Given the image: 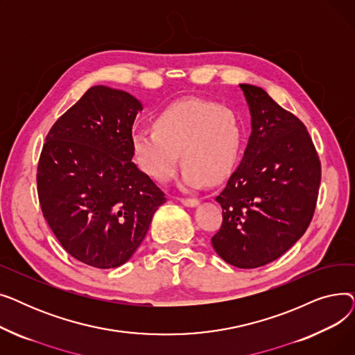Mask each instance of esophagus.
Returning <instances> with one entry per match:
<instances>
[{
	"mask_svg": "<svg viewBox=\"0 0 355 355\" xmlns=\"http://www.w3.org/2000/svg\"><path fill=\"white\" fill-rule=\"evenodd\" d=\"M180 201L184 204V206H187V207H194V206H197V204L200 202L198 198H190V197H181Z\"/></svg>",
	"mask_w": 355,
	"mask_h": 355,
	"instance_id": "1",
	"label": "esophagus"
}]
</instances>
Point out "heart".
Instances as JSON below:
<instances>
[{
	"label": "heart",
	"instance_id": "1",
	"mask_svg": "<svg viewBox=\"0 0 355 355\" xmlns=\"http://www.w3.org/2000/svg\"><path fill=\"white\" fill-rule=\"evenodd\" d=\"M130 141L144 173L168 181L182 158L184 187L197 189L206 181L217 184L230 174L240 151L241 126L230 109L185 99L159 110L154 129L135 130Z\"/></svg>",
	"mask_w": 355,
	"mask_h": 355
}]
</instances>
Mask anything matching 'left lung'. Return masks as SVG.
<instances>
[{
  "instance_id": "obj_1",
  "label": "left lung",
  "mask_w": 355,
  "mask_h": 355,
  "mask_svg": "<svg viewBox=\"0 0 355 355\" xmlns=\"http://www.w3.org/2000/svg\"><path fill=\"white\" fill-rule=\"evenodd\" d=\"M252 134L237 170L216 201L223 223L211 245L225 262L265 266L306 232L321 184V162L305 125L253 85H240Z\"/></svg>"
}]
</instances>
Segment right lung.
Segmentation results:
<instances>
[{
    "label": "right lung",
    "instance_id": "add662e5",
    "mask_svg": "<svg viewBox=\"0 0 355 355\" xmlns=\"http://www.w3.org/2000/svg\"><path fill=\"white\" fill-rule=\"evenodd\" d=\"M132 95L93 86L49 130L37 166L44 218L80 262L123 265L144 240L165 194L132 161Z\"/></svg>",
    "mask_w": 355,
    "mask_h": 355
}]
</instances>
